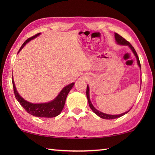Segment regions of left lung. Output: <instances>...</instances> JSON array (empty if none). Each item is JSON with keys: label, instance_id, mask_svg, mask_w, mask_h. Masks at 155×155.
<instances>
[{"label": "left lung", "instance_id": "obj_1", "mask_svg": "<svg viewBox=\"0 0 155 155\" xmlns=\"http://www.w3.org/2000/svg\"><path fill=\"white\" fill-rule=\"evenodd\" d=\"M114 37H115V40H116V42H117V43L118 45H127L130 48L131 50H132V51L133 52L134 54L135 55V57L137 58V63H138V65L139 66L140 68H141V67H140V61H139V57H138L137 55V53L136 51L134 50V47H133L132 45H130V43L128 41H127L126 39H124L123 37H122L120 35H119L117 33H115L114 34ZM87 99H88V104H89V107L90 108L92 109V110H93L94 113L96 114L97 115H98V117H100L101 118H104V119H114V118H118V117H120L122 116H123L124 114H127V113H128L129 112V110H128L127 112H125V113H122L120 114H117V115H111V114H105V113H102V112H100L99 110H97L96 108H95L93 105L92 104L91 102V100H90V97H89V87H88V86L87 85Z\"/></svg>", "mask_w": 155, "mask_h": 155}]
</instances>
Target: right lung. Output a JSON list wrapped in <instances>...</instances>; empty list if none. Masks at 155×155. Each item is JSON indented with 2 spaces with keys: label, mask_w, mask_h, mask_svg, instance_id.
Segmentation results:
<instances>
[{
  "label": "right lung",
  "mask_w": 155,
  "mask_h": 155,
  "mask_svg": "<svg viewBox=\"0 0 155 155\" xmlns=\"http://www.w3.org/2000/svg\"><path fill=\"white\" fill-rule=\"evenodd\" d=\"M40 34L41 33H38L33 36V37L28 38L27 40L22 44L21 47L20 48L18 52H20V51H21V49L25 47V45L27 44V42L31 41L32 39L38 37ZM12 80L15 97L16 98V100L18 101V103L21 104V106L24 108V109H25V110L27 111L28 113L33 115L35 117L45 118L55 117L58 116V115L61 113V111L64 108L66 98H67V95L74 84V83H72L64 87L63 89L61 91V93L58 94V96L56 97L53 101L49 102V103L33 104L25 101L24 98H22L21 97V95L18 93L16 89L14 80H13L12 77Z\"/></svg>",
  "instance_id": "add662e5"
}]
</instances>
